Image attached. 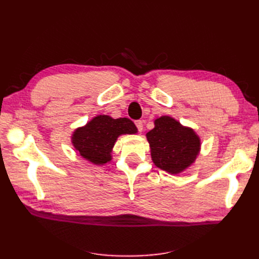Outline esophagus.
Instances as JSON below:
<instances>
[{"label": "esophagus", "instance_id": "esophagus-1", "mask_svg": "<svg viewBox=\"0 0 259 259\" xmlns=\"http://www.w3.org/2000/svg\"><path fill=\"white\" fill-rule=\"evenodd\" d=\"M135 124H136L138 131L139 132H143V130H144V122L142 120H138V121L135 122Z\"/></svg>", "mask_w": 259, "mask_h": 259}]
</instances>
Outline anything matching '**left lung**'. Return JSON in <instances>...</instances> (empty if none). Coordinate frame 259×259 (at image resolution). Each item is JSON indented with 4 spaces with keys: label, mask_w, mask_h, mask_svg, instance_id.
Returning a JSON list of instances; mask_svg holds the SVG:
<instances>
[{
    "label": "left lung",
    "mask_w": 259,
    "mask_h": 259,
    "mask_svg": "<svg viewBox=\"0 0 259 259\" xmlns=\"http://www.w3.org/2000/svg\"><path fill=\"white\" fill-rule=\"evenodd\" d=\"M146 137L154 165L173 175L189 168L201 151V139L195 131L169 115L156 117L154 128Z\"/></svg>",
    "instance_id": "obj_1"
}]
</instances>
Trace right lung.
Listing matches in <instances>:
<instances>
[{
  "instance_id": "1",
  "label": "right lung",
  "mask_w": 259,
  "mask_h": 259,
  "mask_svg": "<svg viewBox=\"0 0 259 259\" xmlns=\"http://www.w3.org/2000/svg\"><path fill=\"white\" fill-rule=\"evenodd\" d=\"M137 127L127 117L113 119L110 115L94 116L84 126L74 130L71 143L83 159L95 165L112 160V149L121 135L137 134Z\"/></svg>"
}]
</instances>
